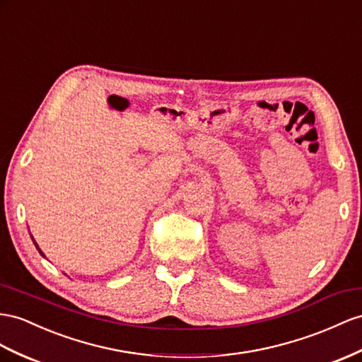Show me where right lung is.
Masks as SVG:
<instances>
[{"label": "right lung", "mask_w": 362, "mask_h": 362, "mask_svg": "<svg viewBox=\"0 0 362 362\" xmlns=\"http://www.w3.org/2000/svg\"><path fill=\"white\" fill-rule=\"evenodd\" d=\"M36 249H38V251H40V254H41V255H42V257H45V255H44V254H42V252H41V249H40V247H38V246H36Z\"/></svg>", "instance_id": "obj_1"}]
</instances>
